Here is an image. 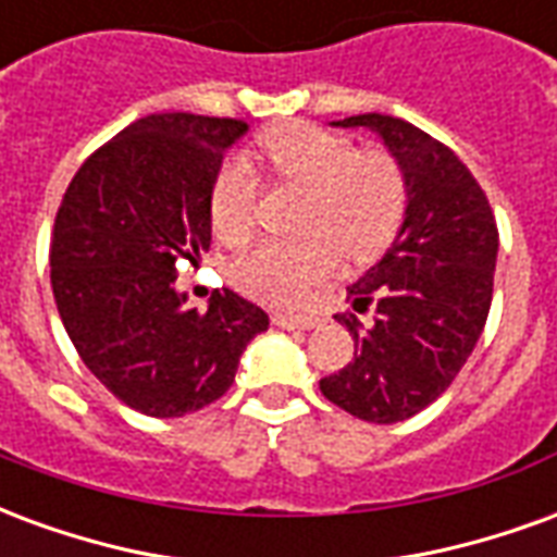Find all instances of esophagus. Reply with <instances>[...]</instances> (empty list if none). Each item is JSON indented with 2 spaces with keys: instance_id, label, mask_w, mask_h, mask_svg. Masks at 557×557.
<instances>
[{
  "instance_id": "esophagus-1",
  "label": "esophagus",
  "mask_w": 557,
  "mask_h": 557,
  "mask_svg": "<svg viewBox=\"0 0 557 557\" xmlns=\"http://www.w3.org/2000/svg\"><path fill=\"white\" fill-rule=\"evenodd\" d=\"M274 325L286 327V331H310V327L322 325L319 315H289V313H277L274 315Z\"/></svg>"
}]
</instances>
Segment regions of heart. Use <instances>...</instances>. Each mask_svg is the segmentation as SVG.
<instances>
[{
	"label": "heart",
	"mask_w": 557,
	"mask_h": 557,
	"mask_svg": "<svg viewBox=\"0 0 557 557\" xmlns=\"http://www.w3.org/2000/svg\"><path fill=\"white\" fill-rule=\"evenodd\" d=\"M259 154L280 184L304 190L301 238L256 244L232 265V283L271 307H304L339 265L370 262L397 238L409 187L394 154L310 122H289L259 137ZM262 184L242 158L223 160L208 194V220L220 242H244L256 226Z\"/></svg>",
	"instance_id": "heart-1"
}]
</instances>
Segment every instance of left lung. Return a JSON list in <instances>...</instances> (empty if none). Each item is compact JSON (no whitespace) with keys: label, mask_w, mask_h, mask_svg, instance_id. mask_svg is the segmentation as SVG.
I'll return each instance as SVG.
<instances>
[{"label":"left lung","mask_w":557,"mask_h":557,"mask_svg":"<svg viewBox=\"0 0 557 557\" xmlns=\"http://www.w3.org/2000/svg\"><path fill=\"white\" fill-rule=\"evenodd\" d=\"M403 166L409 208L394 247L349 286L337 313L355 358L319 382L334 406L370 423L414 418L442 397L478 346L492 304L498 226L483 187L454 148L397 115H349Z\"/></svg>","instance_id":"8db88e82"}]
</instances>
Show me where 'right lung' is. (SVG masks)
I'll return each mask as SVG.
<instances>
[{"label":"right lung","mask_w":557,"mask_h":557,"mask_svg":"<svg viewBox=\"0 0 557 557\" xmlns=\"http://www.w3.org/2000/svg\"><path fill=\"white\" fill-rule=\"evenodd\" d=\"M238 119L158 113L91 151L67 184L50 238V283L74 349L113 397L182 418L235 382L268 313L232 289L208 310L172 289L178 259L211 247L208 194Z\"/></svg>","instance_id":"right-lung-1"}]
</instances>
